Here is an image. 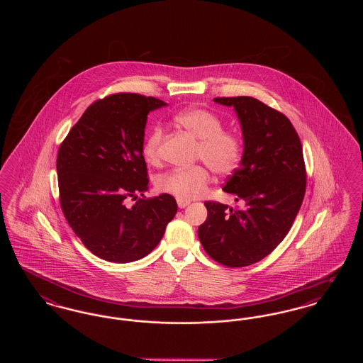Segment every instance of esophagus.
I'll list each match as a JSON object with an SVG mask.
<instances>
[{
	"label": "esophagus",
	"mask_w": 363,
	"mask_h": 363,
	"mask_svg": "<svg viewBox=\"0 0 363 363\" xmlns=\"http://www.w3.org/2000/svg\"><path fill=\"white\" fill-rule=\"evenodd\" d=\"M177 203H178V207L181 208V209H182V208L188 207L190 204L189 200H181V199H178V200H177Z\"/></svg>",
	"instance_id": "34e87169"
}]
</instances>
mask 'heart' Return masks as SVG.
<instances>
[{
    "label": "heart",
    "mask_w": 363,
    "mask_h": 363,
    "mask_svg": "<svg viewBox=\"0 0 363 363\" xmlns=\"http://www.w3.org/2000/svg\"><path fill=\"white\" fill-rule=\"evenodd\" d=\"M174 121L193 138H199L196 159L206 162L218 175L233 173L243 155V140L235 130L222 129L219 116L207 108L191 107L178 113ZM163 128L155 126L145 138L143 155L150 163L160 160ZM206 164H196L188 169H175L157 178L156 186L160 191L173 194L181 200H191L201 196L211 182V173Z\"/></svg>",
    "instance_id": "b5f03b06"
}]
</instances>
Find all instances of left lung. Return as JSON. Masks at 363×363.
Masks as SVG:
<instances>
[{"instance_id": "8db88e82", "label": "left lung", "mask_w": 363, "mask_h": 363, "mask_svg": "<svg viewBox=\"0 0 363 363\" xmlns=\"http://www.w3.org/2000/svg\"><path fill=\"white\" fill-rule=\"evenodd\" d=\"M213 101L233 106L241 122V166L223 188L241 207L206 201L199 238L211 259L240 268L267 257L289 234L305 197L306 167L299 136L283 113L252 96Z\"/></svg>"}]
</instances>
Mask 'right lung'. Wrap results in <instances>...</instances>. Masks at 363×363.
Returning a JSON list of instances; mask_svg holds the SVG:
<instances>
[{"label": "right lung", "instance_id": "right-lung-1", "mask_svg": "<svg viewBox=\"0 0 363 363\" xmlns=\"http://www.w3.org/2000/svg\"><path fill=\"white\" fill-rule=\"evenodd\" d=\"M166 104L140 94H113L88 106L57 155L60 204L86 249L110 262L150 255L177 213L173 196L147 199L144 129ZM138 195L143 199L137 201ZM129 198L137 203L127 206Z\"/></svg>", "mask_w": 363, "mask_h": 363}]
</instances>
